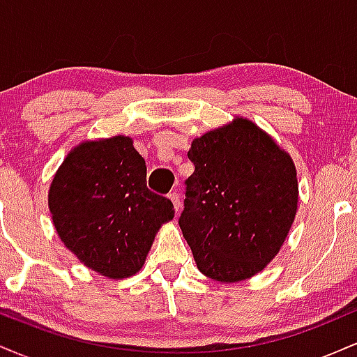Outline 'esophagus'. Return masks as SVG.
Wrapping results in <instances>:
<instances>
[{
  "mask_svg": "<svg viewBox=\"0 0 357 357\" xmlns=\"http://www.w3.org/2000/svg\"><path fill=\"white\" fill-rule=\"evenodd\" d=\"M169 199H171V203L174 204V210H176V213H179V210H181V198H179L178 191L169 192Z\"/></svg>",
  "mask_w": 357,
  "mask_h": 357,
  "instance_id": "34e87169",
  "label": "esophagus"
}]
</instances>
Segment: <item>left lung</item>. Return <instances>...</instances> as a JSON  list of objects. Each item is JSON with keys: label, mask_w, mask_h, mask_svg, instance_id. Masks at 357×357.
<instances>
[{"label": "left lung", "mask_w": 357, "mask_h": 357, "mask_svg": "<svg viewBox=\"0 0 357 357\" xmlns=\"http://www.w3.org/2000/svg\"><path fill=\"white\" fill-rule=\"evenodd\" d=\"M179 216L199 272L216 282L257 275L289 235L298 203L292 158L257 124L236 117L196 137L188 151Z\"/></svg>", "instance_id": "8db88e82"}]
</instances>
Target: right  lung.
<instances>
[{
  "mask_svg": "<svg viewBox=\"0 0 357 357\" xmlns=\"http://www.w3.org/2000/svg\"><path fill=\"white\" fill-rule=\"evenodd\" d=\"M63 245L100 275L127 278L144 265L173 203L146 186V161L132 139L85 141L68 153L48 191Z\"/></svg>",
  "mask_w": 357,
  "mask_h": 357,
  "instance_id": "right-lung-1",
  "label": "right lung"
}]
</instances>
